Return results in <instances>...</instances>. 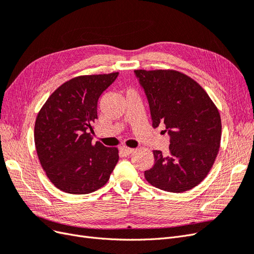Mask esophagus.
Returning <instances> with one entry per match:
<instances>
[{"label": "esophagus", "mask_w": 254, "mask_h": 254, "mask_svg": "<svg viewBox=\"0 0 254 254\" xmlns=\"http://www.w3.org/2000/svg\"><path fill=\"white\" fill-rule=\"evenodd\" d=\"M133 151H134V149H133V148H128V147H122V148H121L122 155L124 156V157H128V156H130Z\"/></svg>", "instance_id": "1"}]
</instances>
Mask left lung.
I'll list each match as a JSON object with an SVG mask.
<instances>
[{"label": "left lung", "instance_id": "1", "mask_svg": "<svg viewBox=\"0 0 254 254\" xmlns=\"http://www.w3.org/2000/svg\"><path fill=\"white\" fill-rule=\"evenodd\" d=\"M149 105L152 127H165L170 153L153 150L155 165L144 176L151 186L182 193L198 186L218 153L221 121L206 92L189 76L172 70H136Z\"/></svg>", "mask_w": 254, "mask_h": 254}]
</instances>
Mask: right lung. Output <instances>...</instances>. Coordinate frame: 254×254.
<instances>
[{
    "instance_id": "obj_1",
    "label": "right lung",
    "mask_w": 254,
    "mask_h": 254,
    "mask_svg": "<svg viewBox=\"0 0 254 254\" xmlns=\"http://www.w3.org/2000/svg\"><path fill=\"white\" fill-rule=\"evenodd\" d=\"M119 73L79 76L48 98L35 124L38 158L51 182L68 194L92 193L108 182L118 148L93 143L97 102Z\"/></svg>"
}]
</instances>
